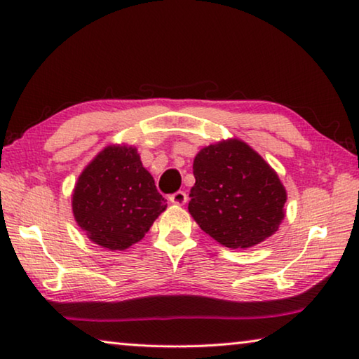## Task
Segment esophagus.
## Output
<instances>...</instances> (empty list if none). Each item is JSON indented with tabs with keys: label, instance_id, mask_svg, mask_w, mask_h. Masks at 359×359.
Wrapping results in <instances>:
<instances>
[{
	"label": "esophagus",
	"instance_id": "esophagus-1",
	"mask_svg": "<svg viewBox=\"0 0 359 359\" xmlns=\"http://www.w3.org/2000/svg\"><path fill=\"white\" fill-rule=\"evenodd\" d=\"M169 200H170V203L175 204V206H184V204L187 203V193L185 191H175L169 196Z\"/></svg>",
	"mask_w": 359,
	"mask_h": 359
}]
</instances>
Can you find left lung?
Instances as JSON below:
<instances>
[{
    "instance_id": "obj_1",
    "label": "left lung",
    "mask_w": 359,
    "mask_h": 359,
    "mask_svg": "<svg viewBox=\"0 0 359 359\" xmlns=\"http://www.w3.org/2000/svg\"><path fill=\"white\" fill-rule=\"evenodd\" d=\"M189 210L203 231L231 249L262 243L284 219L286 190L269 163L243 140L204 147L193 161Z\"/></svg>"
}]
</instances>
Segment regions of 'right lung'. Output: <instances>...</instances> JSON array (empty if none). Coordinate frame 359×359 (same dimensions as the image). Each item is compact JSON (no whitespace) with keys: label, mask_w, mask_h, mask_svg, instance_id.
Returning <instances> with one entry per match:
<instances>
[{"label":"right lung","mask_w":359,"mask_h":359,"mask_svg":"<svg viewBox=\"0 0 359 359\" xmlns=\"http://www.w3.org/2000/svg\"><path fill=\"white\" fill-rule=\"evenodd\" d=\"M72 208L90 241L110 251H124L145 236L168 204L137 150L110 145L78 177Z\"/></svg>","instance_id":"add662e5"}]
</instances>
